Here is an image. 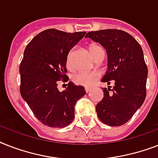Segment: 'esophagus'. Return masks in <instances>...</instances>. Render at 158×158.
Segmentation results:
<instances>
[{
	"mask_svg": "<svg viewBox=\"0 0 158 158\" xmlns=\"http://www.w3.org/2000/svg\"><path fill=\"white\" fill-rule=\"evenodd\" d=\"M90 90H91V89H90V88H85V91H86V93H89Z\"/></svg>",
	"mask_w": 158,
	"mask_h": 158,
	"instance_id": "esophagus-1",
	"label": "esophagus"
}]
</instances>
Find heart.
I'll return each mask as SVG.
<instances>
[{
	"label": "heart",
	"mask_w": 158,
	"mask_h": 158,
	"mask_svg": "<svg viewBox=\"0 0 158 158\" xmlns=\"http://www.w3.org/2000/svg\"><path fill=\"white\" fill-rule=\"evenodd\" d=\"M89 50H90V53H91L93 58L97 54H98L99 52H104L102 48H101L98 45H96V44H92L90 46ZM70 57H71V52H69L66 58V64L68 67H70ZM99 78H100V74L98 72L81 71L74 74L73 76V81L77 85L84 87H91L92 85H94L98 80Z\"/></svg>",
	"instance_id": "heart-1"
}]
</instances>
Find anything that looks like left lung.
<instances>
[{"mask_svg":"<svg viewBox=\"0 0 158 158\" xmlns=\"http://www.w3.org/2000/svg\"><path fill=\"white\" fill-rule=\"evenodd\" d=\"M100 43L107 53V70L102 82L104 97L97 104L98 116L110 126H120L132 117L146 98L148 67L139 43L125 31L103 29L85 36Z\"/></svg>","mask_w":158,"mask_h":158,"instance_id":"obj_1","label":"left lung"}]
</instances>
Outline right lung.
I'll return each mask as SVG.
<instances>
[{
    "mask_svg": "<svg viewBox=\"0 0 158 158\" xmlns=\"http://www.w3.org/2000/svg\"><path fill=\"white\" fill-rule=\"evenodd\" d=\"M86 32L66 33L47 29L26 47L19 66L20 94L35 116L49 127L63 128L72 122L76 102L85 95L83 86L66 84L60 92L57 83L67 82L66 58Z\"/></svg>",
    "mask_w": 158,
    "mask_h": 158,
    "instance_id": "1",
    "label": "right lung"
}]
</instances>
